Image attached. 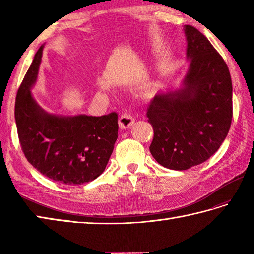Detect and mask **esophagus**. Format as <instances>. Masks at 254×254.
<instances>
[{
    "instance_id": "1",
    "label": "esophagus",
    "mask_w": 254,
    "mask_h": 254,
    "mask_svg": "<svg viewBox=\"0 0 254 254\" xmlns=\"http://www.w3.org/2000/svg\"><path fill=\"white\" fill-rule=\"evenodd\" d=\"M134 121H135V118L131 113L124 112L119 118V126H120L121 128H128L134 123Z\"/></svg>"
}]
</instances>
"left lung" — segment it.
Returning <instances> with one entry per match:
<instances>
[{
    "label": "left lung",
    "mask_w": 254,
    "mask_h": 254,
    "mask_svg": "<svg viewBox=\"0 0 254 254\" xmlns=\"http://www.w3.org/2000/svg\"><path fill=\"white\" fill-rule=\"evenodd\" d=\"M190 67L185 87L156 95L147 106L154 130L149 150L158 164L187 170L206 161L224 142L233 120L227 64L195 27L186 25Z\"/></svg>",
    "instance_id": "8db88e82"
}]
</instances>
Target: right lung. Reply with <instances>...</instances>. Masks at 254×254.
<instances>
[{
	"label": "right lung",
	"instance_id": "add662e5",
	"mask_svg": "<svg viewBox=\"0 0 254 254\" xmlns=\"http://www.w3.org/2000/svg\"><path fill=\"white\" fill-rule=\"evenodd\" d=\"M41 46L17 90L15 121L27 160L49 179L79 186L99 177L118 138V113L101 117H57L44 111L30 93L42 56Z\"/></svg>",
	"mask_w": 254,
	"mask_h": 254
}]
</instances>
